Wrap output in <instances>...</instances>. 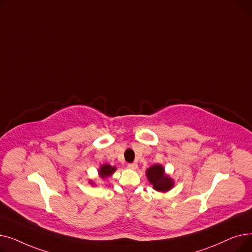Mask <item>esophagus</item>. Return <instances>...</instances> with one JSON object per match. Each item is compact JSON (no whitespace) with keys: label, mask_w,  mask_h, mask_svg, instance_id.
<instances>
[{"label":"esophagus","mask_w":252,"mask_h":252,"mask_svg":"<svg viewBox=\"0 0 252 252\" xmlns=\"http://www.w3.org/2000/svg\"><path fill=\"white\" fill-rule=\"evenodd\" d=\"M127 167L130 168V169H137L138 164H137V163H128V164H127Z\"/></svg>","instance_id":"34e87169"}]
</instances>
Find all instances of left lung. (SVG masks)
I'll use <instances>...</instances> for the list:
<instances>
[{
  "instance_id": "8db88e82",
  "label": "left lung",
  "mask_w": 252,
  "mask_h": 252,
  "mask_svg": "<svg viewBox=\"0 0 252 252\" xmlns=\"http://www.w3.org/2000/svg\"><path fill=\"white\" fill-rule=\"evenodd\" d=\"M146 174L149 182L153 185V188L156 191L166 192L173 187V180L164 174V168L161 165L155 164L149 167L146 171Z\"/></svg>"
}]
</instances>
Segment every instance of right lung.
I'll use <instances>...</instances> for the list:
<instances>
[{"mask_svg":"<svg viewBox=\"0 0 252 252\" xmlns=\"http://www.w3.org/2000/svg\"><path fill=\"white\" fill-rule=\"evenodd\" d=\"M115 171V167L109 165V164H104L103 166H101L99 174L101 178H107L109 176H111Z\"/></svg>","mask_w":252,"mask_h":252,"instance_id":"add662e5","label":"right lung"}]
</instances>
